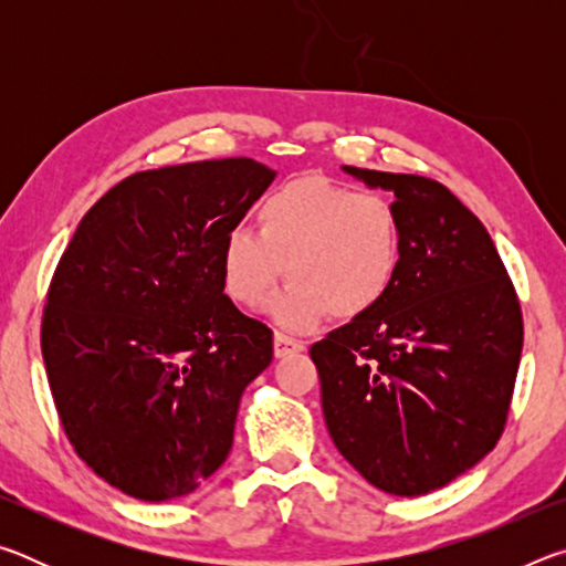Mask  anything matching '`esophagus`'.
I'll use <instances>...</instances> for the list:
<instances>
[{"mask_svg":"<svg viewBox=\"0 0 566 566\" xmlns=\"http://www.w3.org/2000/svg\"><path fill=\"white\" fill-rule=\"evenodd\" d=\"M302 349H304V344L300 339L286 337V334H282V332H274V357L282 359V357H290V354H296Z\"/></svg>","mask_w":566,"mask_h":566,"instance_id":"esophagus-1","label":"esophagus"}]
</instances>
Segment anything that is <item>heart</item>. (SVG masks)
<instances>
[{
  "mask_svg": "<svg viewBox=\"0 0 566 566\" xmlns=\"http://www.w3.org/2000/svg\"><path fill=\"white\" fill-rule=\"evenodd\" d=\"M399 217L389 199L304 175L272 189L256 207V232L232 227L222 239L224 292L242 306L270 302L284 329L304 332L332 314L349 322L375 310L397 276Z\"/></svg>",
  "mask_w": 566,
  "mask_h": 566,
  "instance_id": "obj_1",
  "label": "heart"
}]
</instances>
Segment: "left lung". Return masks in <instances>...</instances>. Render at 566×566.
<instances>
[{
    "instance_id": "8db88e82",
    "label": "left lung",
    "mask_w": 566,
    "mask_h": 566,
    "mask_svg": "<svg viewBox=\"0 0 566 566\" xmlns=\"http://www.w3.org/2000/svg\"><path fill=\"white\" fill-rule=\"evenodd\" d=\"M399 217L397 276L375 310L310 349L339 454L377 490H439L494 449L522 357V310L484 224L417 175L342 167Z\"/></svg>"
}]
</instances>
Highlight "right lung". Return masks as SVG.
Listing matches in <instances>:
<instances>
[{
	"mask_svg": "<svg viewBox=\"0 0 566 566\" xmlns=\"http://www.w3.org/2000/svg\"><path fill=\"white\" fill-rule=\"evenodd\" d=\"M276 171L247 157L119 181L56 264L42 357L62 427L104 482L142 502L195 492L229 457L272 329L222 284V239Z\"/></svg>",
	"mask_w": 566,
	"mask_h": 566,
	"instance_id": "1",
	"label": "right lung"
}]
</instances>
